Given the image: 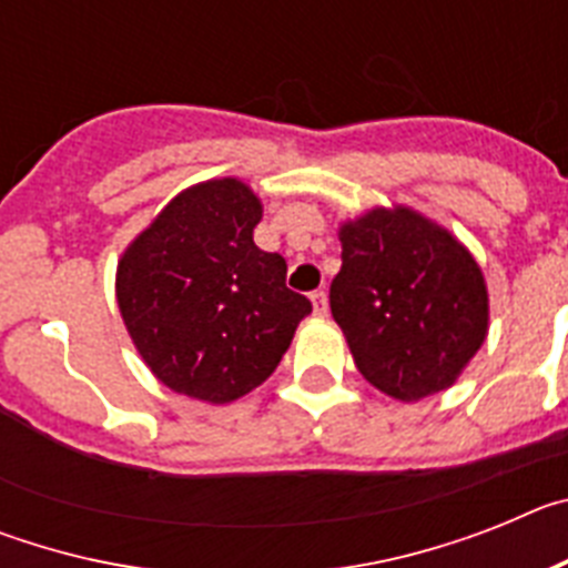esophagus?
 <instances>
[{
	"label": "esophagus",
	"instance_id": "34e87169",
	"mask_svg": "<svg viewBox=\"0 0 568 568\" xmlns=\"http://www.w3.org/2000/svg\"><path fill=\"white\" fill-rule=\"evenodd\" d=\"M310 298H313L315 315H321V318H324V315L329 313V301H327V293H324V290H315V293L310 295Z\"/></svg>",
	"mask_w": 568,
	"mask_h": 568
}]
</instances>
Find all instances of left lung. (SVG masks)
<instances>
[{
    "mask_svg": "<svg viewBox=\"0 0 568 568\" xmlns=\"http://www.w3.org/2000/svg\"><path fill=\"white\" fill-rule=\"evenodd\" d=\"M329 310L358 373L398 400L453 386L489 329L484 273L449 230L409 207L341 224Z\"/></svg>",
    "mask_w": 568,
    "mask_h": 568,
    "instance_id": "1",
    "label": "left lung"
}]
</instances>
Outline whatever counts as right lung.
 <instances>
[{"label":"right lung","mask_w":568,"mask_h":568,"mask_svg":"<svg viewBox=\"0 0 568 568\" xmlns=\"http://www.w3.org/2000/svg\"><path fill=\"white\" fill-rule=\"evenodd\" d=\"M258 195L239 179L184 190L124 250L115 298L150 373L173 393L230 404L273 375L313 313L287 261L255 247Z\"/></svg>","instance_id":"obj_1"}]
</instances>
